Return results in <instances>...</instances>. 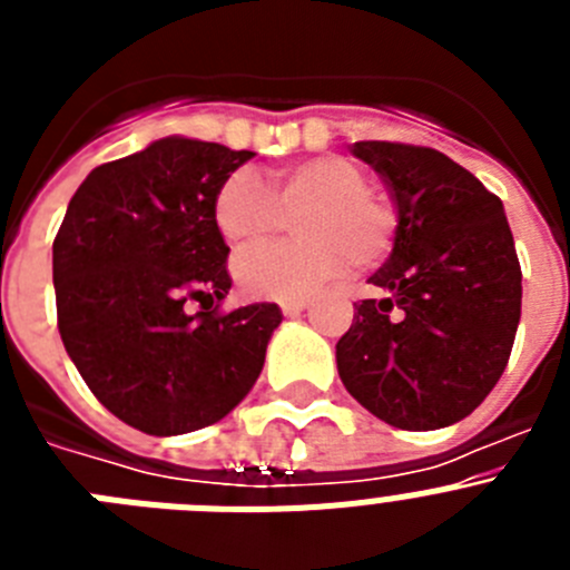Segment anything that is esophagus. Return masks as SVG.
<instances>
[{
    "mask_svg": "<svg viewBox=\"0 0 570 570\" xmlns=\"http://www.w3.org/2000/svg\"><path fill=\"white\" fill-rule=\"evenodd\" d=\"M279 308H282V314H285V316L299 314V311L308 308V296H291V299H282Z\"/></svg>",
    "mask_w": 570,
    "mask_h": 570,
    "instance_id": "34e87169",
    "label": "esophagus"
}]
</instances>
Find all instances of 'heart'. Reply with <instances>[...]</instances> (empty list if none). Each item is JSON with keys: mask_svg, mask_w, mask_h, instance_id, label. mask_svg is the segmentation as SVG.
Instances as JSON below:
<instances>
[{"mask_svg": "<svg viewBox=\"0 0 570 570\" xmlns=\"http://www.w3.org/2000/svg\"><path fill=\"white\" fill-rule=\"evenodd\" d=\"M299 239L242 250L234 276L250 296L291 299L351 268H367L391 250L396 210L367 188L365 170L345 156H314L271 174V183L239 168L214 196V223L228 245H250L274 234L282 208L294 210Z\"/></svg>", "mask_w": 570, "mask_h": 570, "instance_id": "1", "label": "heart"}]
</instances>
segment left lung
<instances>
[{"instance_id":"left-lung-1","label":"left lung","mask_w":570,"mask_h":570,"mask_svg":"<svg viewBox=\"0 0 570 570\" xmlns=\"http://www.w3.org/2000/svg\"><path fill=\"white\" fill-rule=\"evenodd\" d=\"M396 205L394 250L336 342L340 380L402 431L465 420L500 382L522 311V271L500 196L434 148L356 142Z\"/></svg>"}]
</instances>
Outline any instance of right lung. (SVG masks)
<instances>
[{"label":"right lung","instance_id":"1","mask_svg":"<svg viewBox=\"0 0 570 570\" xmlns=\"http://www.w3.org/2000/svg\"><path fill=\"white\" fill-rule=\"evenodd\" d=\"M250 156L185 136L156 139L90 170L53 239L65 351L110 414L150 436L230 414L282 322L274 302L219 311L230 276L214 196ZM190 301L200 302L196 315Z\"/></svg>","mask_w":570,"mask_h":570}]
</instances>
